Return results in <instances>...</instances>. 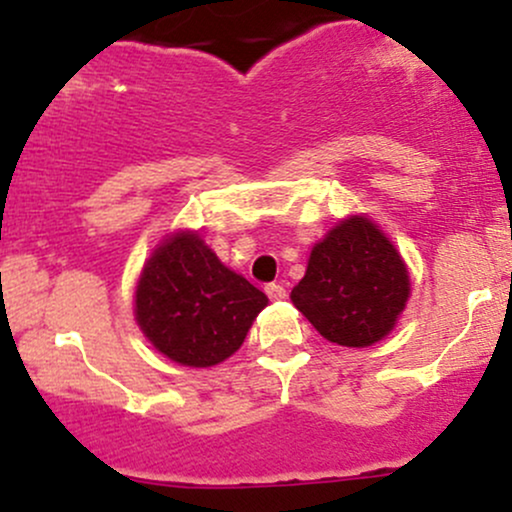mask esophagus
I'll use <instances>...</instances> for the list:
<instances>
[{"instance_id": "esophagus-1", "label": "esophagus", "mask_w": 512, "mask_h": 512, "mask_svg": "<svg viewBox=\"0 0 512 512\" xmlns=\"http://www.w3.org/2000/svg\"><path fill=\"white\" fill-rule=\"evenodd\" d=\"M266 295L271 297V300H285V287L283 285H278V283H271V285H266Z\"/></svg>"}]
</instances>
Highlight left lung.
Returning <instances> with one entry per match:
<instances>
[{"instance_id": "obj_1", "label": "left lung", "mask_w": 512, "mask_h": 512, "mask_svg": "<svg viewBox=\"0 0 512 512\" xmlns=\"http://www.w3.org/2000/svg\"><path fill=\"white\" fill-rule=\"evenodd\" d=\"M409 295V268L387 234L348 215L312 246L290 300L326 341L367 348L392 333Z\"/></svg>"}]
</instances>
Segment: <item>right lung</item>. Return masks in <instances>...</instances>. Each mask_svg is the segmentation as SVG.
Segmentation results:
<instances>
[{
    "label": "right lung",
    "mask_w": 512,
    "mask_h": 512,
    "mask_svg": "<svg viewBox=\"0 0 512 512\" xmlns=\"http://www.w3.org/2000/svg\"><path fill=\"white\" fill-rule=\"evenodd\" d=\"M268 297L229 271L198 232L159 241L135 287V321L159 353L186 367H212L237 353Z\"/></svg>",
    "instance_id": "1"
}]
</instances>
